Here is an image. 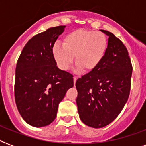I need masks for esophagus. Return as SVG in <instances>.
I'll list each match as a JSON object with an SVG mask.
<instances>
[{
	"label": "esophagus",
	"instance_id": "1",
	"mask_svg": "<svg viewBox=\"0 0 146 146\" xmlns=\"http://www.w3.org/2000/svg\"><path fill=\"white\" fill-rule=\"evenodd\" d=\"M76 80H77V77H76V76H74V77H73V82H74V85L76 84Z\"/></svg>",
	"mask_w": 146,
	"mask_h": 146
}]
</instances>
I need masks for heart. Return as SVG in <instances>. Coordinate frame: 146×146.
Masks as SVG:
<instances>
[{"label": "heart", "instance_id": "1", "mask_svg": "<svg viewBox=\"0 0 146 146\" xmlns=\"http://www.w3.org/2000/svg\"><path fill=\"white\" fill-rule=\"evenodd\" d=\"M107 48L108 39L104 33L79 29L67 33L64 37L63 44H55L52 54L61 70L70 68L75 56L78 67L85 72H90L102 62Z\"/></svg>", "mask_w": 146, "mask_h": 146}]
</instances>
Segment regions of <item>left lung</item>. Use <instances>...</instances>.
<instances>
[{"label": "left lung", "instance_id": "1", "mask_svg": "<svg viewBox=\"0 0 146 146\" xmlns=\"http://www.w3.org/2000/svg\"><path fill=\"white\" fill-rule=\"evenodd\" d=\"M104 58L94 70L79 78L76 104L80 120L89 127L102 128L115 120L130 92L133 66L123 43L112 33Z\"/></svg>", "mask_w": 146, "mask_h": 146}]
</instances>
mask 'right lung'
<instances>
[{"label": "right lung", "mask_w": 146, "mask_h": 146, "mask_svg": "<svg viewBox=\"0 0 146 146\" xmlns=\"http://www.w3.org/2000/svg\"><path fill=\"white\" fill-rule=\"evenodd\" d=\"M64 28L52 27L33 36L17 60L15 102L23 119L33 127L51 123L59 103L73 86V76L60 70L52 54L55 42Z\"/></svg>", "instance_id": "1"}]
</instances>
